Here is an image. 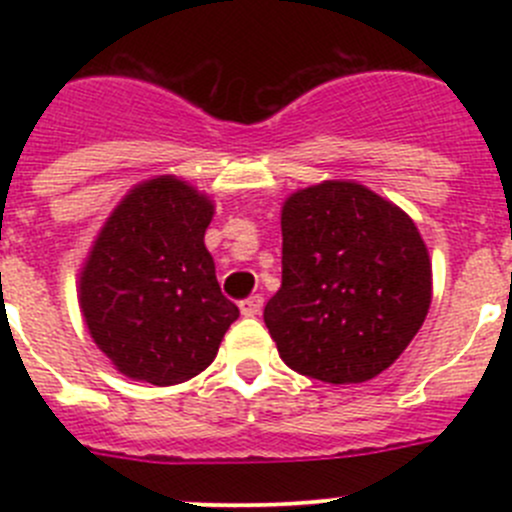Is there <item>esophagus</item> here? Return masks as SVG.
Instances as JSON below:
<instances>
[{"label":"esophagus","instance_id":"1","mask_svg":"<svg viewBox=\"0 0 512 512\" xmlns=\"http://www.w3.org/2000/svg\"><path fill=\"white\" fill-rule=\"evenodd\" d=\"M262 304H265V299H262L260 294H252V297L242 299L240 312L245 314V317H257V314L262 312Z\"/></svg>","mask_w":512,"mask_h":512}]
</instances>
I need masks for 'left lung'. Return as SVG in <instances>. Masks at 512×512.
Masks as SVG:
<instances>
[{"label":"left lung","mask_w":512,"mask_h":512,"mask_svg":"<svg viewBox=\"0 0 512 512\" xmlns=\"http://www.w3.org/2000/svg\"><path fill=\"white\" fill-rule=\"evenodd\" d=\"M431 307V260L414 220L354 180L282 205V287L265 324L289 369L361 384L389 369Z\"/></svg>","instance_id":"1"}]
</instances>
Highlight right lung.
I'll list each match as a JSON object with an SVG mask.
<instances>
[{
  "instance_id": "obj_1",
  "label": "right lung",
  "mask_w": 512,
  "mask_h": 512,
  "mask_svg": "<svg viewBox=\"0 0 512 512\" xmlns=\"http://www.w3.org/2000/svg\"><path fill=\"white\" fill-rule=\"evenodd\" d=\"M215 205L175 175L128 190L79 277L96 347L128 379L173 386L213 364L240 309L220 292L205 230Z\"/></svg>"
}]
</instances>
